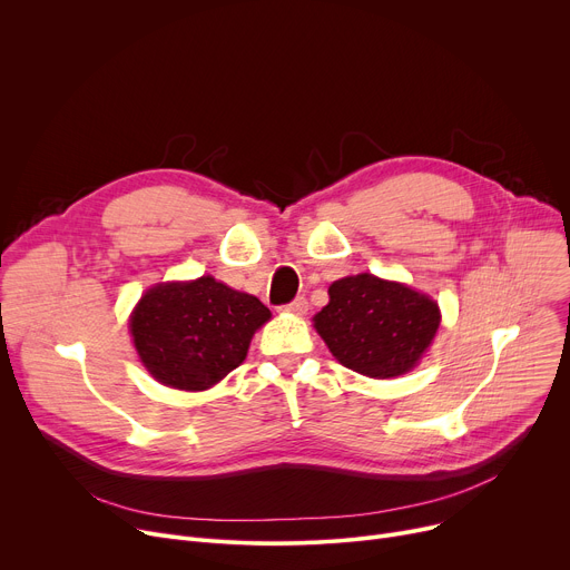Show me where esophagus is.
I'll list each match as a JSON object with an SVG mask.
<instances>
[{
  "label": "esophagus",
  "mask_w": 570,
  "mask_h": 570,
  "mask_svg": "<svg viewBox=\"0 0 570 570\" xmlns=\"http://www.w3.org/2000/svg\"><path fill=\"white\" fill-rule=\"evenodd\" d=\"M284 312H291V314H297V316H302V314H307V309H309V302H307V297H295L293 302H288V305H284L282 307Z\"/></svg>",
  "instance_id": "esophagus-1"
}]
</instances>
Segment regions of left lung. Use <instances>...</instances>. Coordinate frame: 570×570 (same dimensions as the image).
Here are the masks:
<instances>
[{"mask_svg": "<svg viewBox=\"0 0 570 570\" xmlns=\"http://www.w3.org/2000/svg\"><path fill=\"white\" fill-rule=\"evenodd\" d=\"M314 327L330 353L368 377H396L422 360L440 327L438 302L368 273L336 279Z\"/></svg>", "mask_w": 570, "mask_h": 570, "instance_id": "obj_1", "label": "left lung"}]
</instances>
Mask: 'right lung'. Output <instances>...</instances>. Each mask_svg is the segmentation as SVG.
Instances as JSON below:
<instances>
[{
    "label": "right lung",
    "mask_w": 570,
    "mask_h": 570,
    "mask_svg": "<svg viewBox=\"0 0 570 570\" xmlns=\"http://www.w3.org/2000/svg\"><path fill=\"white\" fill-rule=\"evenodd\" d=\"M271 309L210 275L148 288L130 316L132 344L158 383L202 392L247 357L254 332Z\"/></svg>",
    "instance_id": "obj_1"
}]
</instances>
